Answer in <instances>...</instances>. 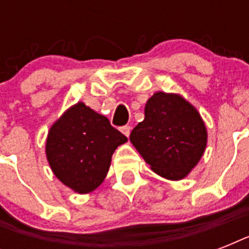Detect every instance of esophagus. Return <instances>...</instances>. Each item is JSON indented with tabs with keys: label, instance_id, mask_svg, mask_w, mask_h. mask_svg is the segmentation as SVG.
<instances>
[{
	"label": "esophagus",
	"instance_id": "obj_1",
	"mask_svg": "<svg viewBox=\"0 0 249 249\" xmlns=\"http://www.w3.org/2000/svg\"><path fill=\"white\" fill-rule=\"evenodd\" d=\"M121 132H123V134H125L126 137H129V134H130V126H129V125H125V126H123V128H121Z\"/></svg>",
	"mask_w": 249,
	"mask_h": 249
}]
</instances>
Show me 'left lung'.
Instances as JSON below:
<instances>
[{
    "label": "left lung",
    "mask_w": 249,
    "mask_h": 249,
    "mask_svg": "<svg viewBox=\"0 0 249 249\" xmlns=\"http://www.w3.org/2000/svg\"><path fill=\"white\" fill-rule=\"evenodd\" d=\"M130 142L155 173L178 181L204 154L207 129L185 98L158 91L146 103L144 120L132 130Z\"/></svg>",
    "instance_id": "1"
}]
</instances>
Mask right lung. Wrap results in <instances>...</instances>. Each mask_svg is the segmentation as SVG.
I'll return each mask as SVG.
<instances>
[{
  "instance_id": "add662e5",
  "label": "right lung",
  "mask_w": 249,
  "mask_h": 249,
  "mask_svg": "<svg viewBox=\"0 0 249 249\" xmlns=\"http://www.w3.org/2000/svg\"><path fill=\"white\" fill-rule=\"evenodd\" d=\"M128 138L85 103L72 106L49 130L46 158L62 183L79 194L101 185L117 146Z\"/></svg>"
}]
</instances>
